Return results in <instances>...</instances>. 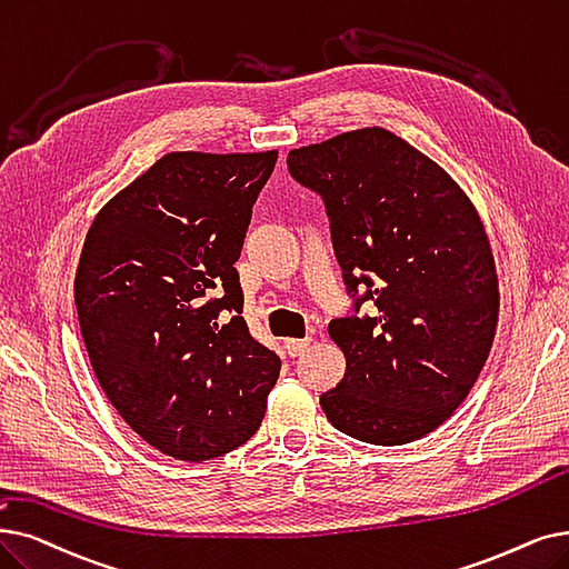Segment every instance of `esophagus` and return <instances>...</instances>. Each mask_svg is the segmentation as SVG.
Masks as SVG:
<instances>
[{"mask_svg":"<svg viewBox=\"0 0 569 569\" xmlns=\"http://www.w3.org/2000/svg\"><path fill=\"white\" fill-rule=\"evenodd\" d=\"M311 343V337H305V339H286V351L290 358H298L302 356Z\"/></svg>","mask_w":569,"mask_h":569,"instance_id":"obj_1","label":"esophagus"}]
</instances>
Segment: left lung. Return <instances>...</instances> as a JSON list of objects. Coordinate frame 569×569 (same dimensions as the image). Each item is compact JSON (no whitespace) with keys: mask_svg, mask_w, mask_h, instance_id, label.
<instances>
[{"mask_svg":"<svg viewBox=\"0 0 569 569\" xmlns=\"http://www.w3.org/2000/svg\"><path fill=\"white\" fill-rule=\"evenodd\" d=\"M288 171L323 200L353 300L328 326L346 375L320 407L337 430L377 447L426 437L472 390L496 337L498 274L477 209L383 128L295 148ZM365 301L373 313L360 317Z\"/></svg>","mask_w":569,"mask_h":569,"instance_id":"obj_1","label":"left lung"}]
</instances>
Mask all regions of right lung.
Returning <instances> with one entry per match:
<instances>
[{
	"mask_svg": "<svg viewBox=\"0 0 569 569\" xmlns=\"http://www.w3.org/2000/svg\"><path fill=\"white\" fill-rule=\"evenodd\" d=\"M279 153H167L88 230L77 279L94 377L143 441L188 462L260 428L281 360L241 316V256Z\"/></svg>",
	"mask_w": 569,
	"mask_h": 569,
	"instance_id": "add662e5",
	"label": "right lung"
}]
</instances>
